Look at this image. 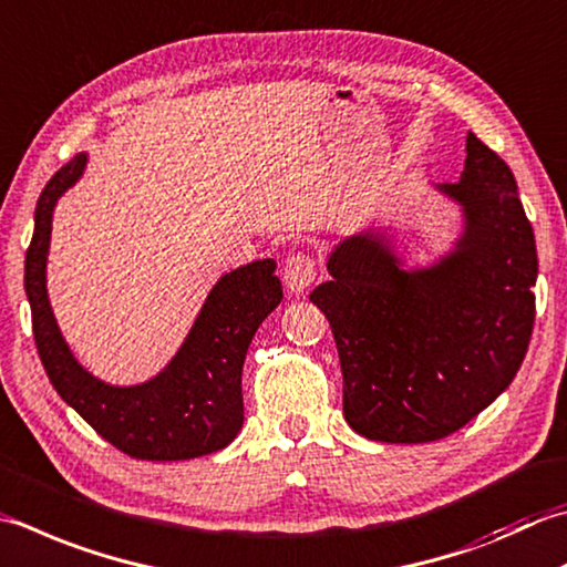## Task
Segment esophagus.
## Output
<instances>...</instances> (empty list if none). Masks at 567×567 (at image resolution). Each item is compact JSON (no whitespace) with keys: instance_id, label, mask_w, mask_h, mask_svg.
I'll list each match as a JSON object with an SVG mask.
<instances>
[{"instance_id":"obj_1","label":"esophagus","mask_w":567,"mask_h":567,"mask_svg":"<svg viewBox=\"0 0 567 567\" xmlns=\"http://www.w3.org/2000/svg\"><path fill=\"white\" fill-rule=\"evenodd\" d=\"M315 275H317V265L312 255L297 252L285 265V287L292 295H302L305 290H309V285L315 282Z\"/></svg>"}]
</instances>
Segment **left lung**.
I'll list each match as a JSON object with an SVG mask.
<instances>
[{"mask_svg": "<svg viewBox=\"0 0 567 567\" xmlns=\"http://www.w3.org/2000/svg\"><path fill=\"white\" fill-rule=\"evenodd\" d=\"M454 250L405 270L381 233L329 255L309 299L329 319L343 375V417L359 435L417 445L452 435L502 395L536 319L538 255L512 169L470 132L457 184Z\"/></svg>", "mask_w": 567, "mask_h": 567, "instance_id": "8db88e82", "label": "left lung"}]
</instances>
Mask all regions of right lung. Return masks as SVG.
I'll list each match as a JSON object with an SVG mask.
<instances>
[{
    "mask_svg": "<svg viewBox=\"0 0 567 567\" xmlns=\"http://www.w3.org/2000/svg\"><path fill=\"white\" fill-rule=\"evenodd\" d=\"M87 154L63 164L43 186L27 250L24 287L39 357L65 403L100 437L135 460H194L230 445L243 427V361L255 331L280 305L275 260L220 277L169 365L152 381L120 388L87 373L63 341L47 292L51 218L59 196L85 169Z\"/></svg>",
    "mask_w": 567,
    "mask_h": 567,
    "instance_id": "obj_1",
    "label": "right lung"
}]
</instances>
